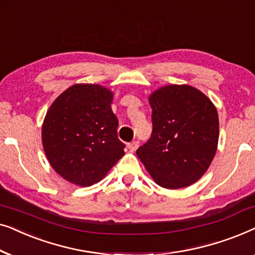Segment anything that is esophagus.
I'll use <instances>...</instances> for the list:
<instances>
[{"mask_svg":"<svg viewBox=\"0 0 255 255\" xmlns=\"http://www.w3.org/2000/svg\"><path fill=\"white\" fill-rule=\"evenodd\" d=\"M138 146H139V142L138 141H132V142H128V149H130L131 152H134L135 149L138 148Z\"/></svg>","mask_w":255,"mask_h":255,"instance_id":"esophagus-1","label":"esophagus"}]
</instances>
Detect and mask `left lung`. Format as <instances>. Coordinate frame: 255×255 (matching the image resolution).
<instances>
[{"mask_svg": "<svg viewBox=\"0 0 255 255\" xmlns=\"http://www.w3.org/2000/svg\"><path fill=\"white\" fill-rule=\"evenodd\" d=\"M148 102L153 131L137 156L160 187H189L204 175L217 151V109L205 94L188 85L160 87Z\"/></svg>", "mask_w": 255, "mask_h": 255, "instance_id": "obj_1", "label": "left lung"}]
</instances>
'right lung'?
I'll return each mask as SVG.
<instances>
[{"mask_svg": "<svg viewBox=\"0 0 255 255\" xmlns=\"http://www.w3.org/2000/svg\"><path fill=\"white\" fill-rule=\"evenodd\" d=\"M113 100L106 87L76 83L54 100L44 118L41 140L48 162L75 186L100 182L125 154Z\"/></svg>", "mask_w": 255, "mask_h": 255, "instance_id": "add662e5", "label": "right lung"}]
</instances>
